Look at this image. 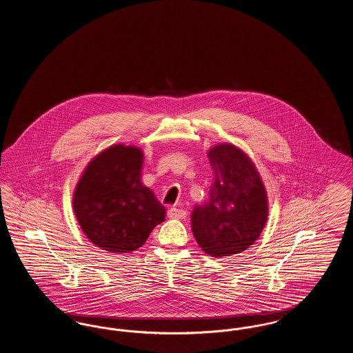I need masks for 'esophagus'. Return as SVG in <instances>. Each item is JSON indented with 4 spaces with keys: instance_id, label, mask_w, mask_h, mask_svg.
<instances>
[{
    "instance_id": "esophagus-1",
    "label": "esophagus",
    "mask_w": 353,
    "mask_h": 353,
    "mask_svg": "<svg viewBox=\"0 0 353 353\" xmlns=\"http://www.w3.org/2000/svg\"><path fill=\"white\" fill-rule=\"evenodd\" d=\"M169 219H184L186 217V212L184 209H179V208H170L168 210Z\"/></svg>"
}]
</instances>
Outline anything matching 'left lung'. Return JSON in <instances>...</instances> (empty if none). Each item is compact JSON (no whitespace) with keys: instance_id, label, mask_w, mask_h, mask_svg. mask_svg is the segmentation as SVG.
<instances>
[{"instance_id":"8db88e82","label":"left lung","mask_w":353,"mask_h":353,"mask_svg":"<svg viewBox=\"0 0 353 353\" xmlns=\"http://www.w3.org/2000/svg\"><path fill=\"white\" fill-rule=\"evenodd\" d=\"M213 184L208 201L192 212V232L202 250L228 256L250 248L268 219L265 186L252 160L234 145L208 152Z\"/></svg>"}]
</instances>
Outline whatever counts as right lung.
<instances>
[{
	"instance_id": "obj_1",
	"label": "right lung",
	"mask_w": 353,
	"mask_h": 353,
	"mask_svg": "<svg viewBox=\"0 0 353 353\" xmlns=\"http://www.w3.org/2000/svg\"><path fill=\"white\" fill-rule=\"evenodd\" d=\"M143 152L114 145L84 170L74 193V212L87 238L103 250L131 252L165 219V208L141 184Z\"/></svg>"
}]
</instances>
